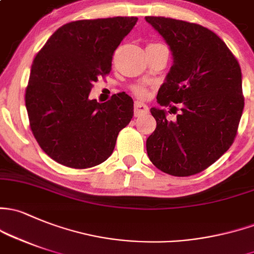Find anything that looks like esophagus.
<instances>
[{"label":"esophagus","mask_w":254,"mask_h":254,"mask_svg":"<svg viewBox=\"0 0 254 254\" xmlns=\"http://www.w3.org/2000/svg\"><path fill=\"white\" fill-rule=\"evenodd\" d=\"M134 108H135V116L136 117H140V116H142V114L147 113L148 112V107L146 106L143 102H140V101H136L135 105H134Z\"/></svg>","instance_id":"1"}]
</instances>
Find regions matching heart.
Here are the masks:
<instances>
[{
    "instance_id": "heart-1",
    "label": "heart",
    "mask_w": 254,
    "mask_h": 254,
    "mask_svg": "<svg viewBox=\"0 0 254 254\" xmlns=\"http://www.w3.org/2000/svg\"><path fill=\"white\" fill-rule=\"evenodd\" d=\"M132 91L137 97H141V98H145L148 96V89L146 86H143V85H136V86L132 87Z\"/></svg>"
}]
</instances>
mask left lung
Returning a JSON list of instances; mask_svg holds the SVG:
<instances>
[{
    "instance_id": "obj_1",
    "label": "left lung",
    "mask_w": 254,
    "mask_h": 254,
    "mask_svg": "<svg viewBox=\"0 0 254 254\" xmlns=\"http://www.w3.org/2000/svg\"><path fill=\"white\" fill-rule=\"evenodd\" d=\"M163 36L173 65L157 95L162 107L181 103L175 120L151 108L157 127L146 141L149 161L174 176L207 169L233 145L244 111L240 64L225 42L199 24L146 17ZM169 111V112H170Z\"/></svg>"
}]
</instances>
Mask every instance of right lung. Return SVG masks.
I'll return each mask as SVG.
<instances>
[{
  "label": "right lung",
  "mask_w": 254,
  "mask_h": 254,
  "mask_svg": "<svg viewBox=\"0 0 254 254\" xmlns=\"http://www.w3.org/2000/svg\"><path fill=\"white\" fill-rule=\"evenodd\" d=\"M136 17L84 19L51 35L31 65L25 106L31 131L53 161L75 169L105 162L134 116L125 92L105 103L90 100L93 82L109 74L114 51Z\"/></svg>",
  "instance_id": "add662e5"
}]
</instances>
